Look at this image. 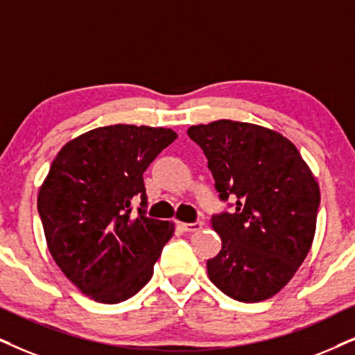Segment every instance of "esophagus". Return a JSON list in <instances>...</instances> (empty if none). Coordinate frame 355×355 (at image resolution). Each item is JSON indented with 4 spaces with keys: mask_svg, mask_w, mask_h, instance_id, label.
<instances>
[{
    "mask_svg": "<svg viewBox=\"0 0 355 355\" xmlns=\"http://www.w3.org/2000/svg\"><path fill=\"white\" fill-rule=\"evenodd\" d=\"M180 227L185 232H195V231H200L203 230V223L201 221H196V223H182Z\"/></svg>",
    "mask_w": 355,
    "mask_h": 355,
    "instance_id": "esophagus-1",
    "label": "esophagus"
}]
</instances>
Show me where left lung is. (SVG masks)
<instances>
[{
	"label": "left lung",
	"instance_id": "obj_1",
	"mask_svg": "<svg viewBox=\"0 0 355 355\" xmlns=\"http://www.w3.org/2000/svg\"><path fill=\"white\" fill-rule=\"evenodd\" d=\"M231 213L213 216L223 241L206 262L208 277L244 303L272 298L306 259L316 231L320 187L293 142L262 125L219 119L191 125Z\"/></svg>",
	"mask_w": 355,
	"mask_h": 355
}]
</instances>
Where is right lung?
Wrapping results in <instances>:
<instances>
[{"instance_id": "right-lung-1", "label": "right lung", "mask_w": 355, "mask_h": 355, "mask_svg": "<svg viewBox=\"0 0 355 355\" xmlns=\"http://www.w3.org/2000/svg\"><path fill=\"white\" fill-rule=\"evenodd\" d=\"M177 132L114 124L62 147L40 185L37 209L52 259L98 303L131 298L152 278L175 224L146 216L142 173ZM141 198L138 216L132 201Z\"/></svg>"}]
</instances>
